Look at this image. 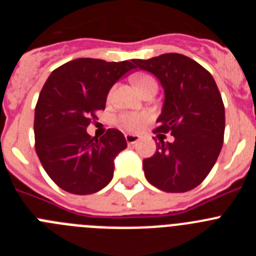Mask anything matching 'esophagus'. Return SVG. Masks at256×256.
Listing matches in <instances>:
<instances>
[{
  "label": "esophagus",
  "instance_id": "esophagus-1",
  "mask_svg": "<svg viewBox=\"0 0 256 256\" xmlns=\"http://www.w3.org/2000/svg\"><path fill=\"white\" fill-rule=\"evenodd\" d=\"M126 141L128 144H137L140 141V136L137 134H126Z\"/></svg>",
  "mask_w": 256,
  "mask_h": 256
}]
</instances>
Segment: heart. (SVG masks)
<instances>
[{
  "instance_id": "obj_1",
  "label": "heart",
  "mask_w": 256,
  "mask_h": 256,
  "mask_svg": "<svg viewBox=\"0 0 256 256\" xmlns=\"http://www.w3.org/2000/svg\"><path fill=\"white\" fill-rule=\"evenodd\" d=\"M152 83H156L155 79L151 78L148 76H144L137 80V86L138 88L146 87L148 84H152ZM112 97V92L108 94V98ZM148 120V116L144 114H141V112H123L118 116L116 123L118 126L123 128L124 130H130V132H136V130H141L142 126L144 124V122Z\"/></svg>"
}]
</instances>
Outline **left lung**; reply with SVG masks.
<instances>
[{
	"instance_id": "left-lung-1",
	"label": "left lung",
	"mask_w": 256,
	"mask_h": 256,
	"mask_svg": "<svg viewBox=\"0 0 256 256\" xmlns=\"http://www.w3.org/2000/svg\"><path fill=\"white\" fill-rule=\"evenodd\" d=\"M137 68L159 79L165 100L158 128L156 152L144 160V177L165 192H187L206 178L224 138V105L212 74L180 54L133 60ZM160 132H170L164 142Z\"/></svg>"
}]
</instances>
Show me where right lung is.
Returning <instances> with one entry per match:
<instances>
[{"mask_svg":"<svg viewBox=\"0 0 256 256\" xmlns=\"http://www.w3.org/2000/svg\"><path fill=\"white\" fill-rule=\"evenodd\" d=\"M136 69L134 62L76 58L50 74L34 112L36 152L54 182L74 195H91L108 186L114 159L126 148L120 130L97 138L87 133L104 110L110 88Z\"/></svg>","mask_w":256,"mask_h":256,"instance_id":"1","label":"right lung"}]
</instances>
